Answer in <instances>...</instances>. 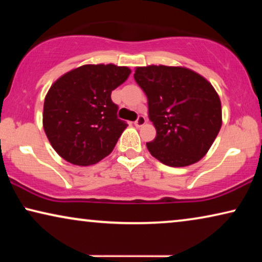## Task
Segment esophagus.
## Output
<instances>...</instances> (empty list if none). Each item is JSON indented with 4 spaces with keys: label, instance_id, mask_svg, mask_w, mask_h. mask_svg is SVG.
Masks as SVG:
<instances>
[{
    "label": "esophagus",
    "instance_id": "obj_1",
    "mask_svg": "<svg viewBox=\"0 0 262 262\" xmlns=\"http://www.w3.org/2000/svg\"><path fill=\"white\" fill-rule=\"evenodd\" d=\"M145 117L144 116H138V118L137 119H136V121H135V125L137 127H141V126H143V125L145 124Z\"/></svg>",
    "mask_w": 262,
    "mask_h": 262
}]
</instances>
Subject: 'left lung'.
Listing matches in <instances>:
<instances>
[{
  "label": "left lung",
  "instance_id": "left-lung-1",
  "mask_svg": "<svg viewBox=\"0 0 262 262\" xmlns=\"http://www.w3.org/2000/svg\"><path fill=\"white\" fill-rule=\"evenodd\" d=\"M136 82L148 98L156 137L146 143L160 162L186 167L209 151L222 126V106L212 84L181 67L136 68Z\"/></svg>",
  "mask_w": 262,
  "mask_h": 262
}]
</instances>
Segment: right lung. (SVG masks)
Listing matches in <instances>:
<instances>
[{"label": "right lung", "mask_w": 262, "mask_h": 262, "mask_svg": "<svg viewBox=\"0 0 262 262\" xmlns=\"http://www.w3.org/2000/svg\"><path fill=\"white\" fill-rule=\"evenodd\" d=\"M131 70L87 64L60 76L44 101L42 125L52 148L68 162L89 166L110 155L127 124L111 94Z\"/></svg>", "instance_id": "1"}]
</instances>
